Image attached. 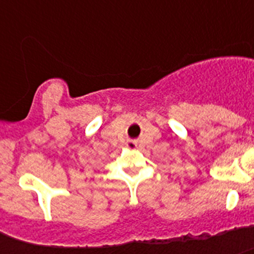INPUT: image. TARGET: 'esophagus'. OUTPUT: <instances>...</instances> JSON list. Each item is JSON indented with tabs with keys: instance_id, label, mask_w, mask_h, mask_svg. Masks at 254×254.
I'll list each match as a JSON object with an SVG mask.
<instances>
[{
	"instance_id": "1",
	"label": "esophagus",
	"mask_w": 254,
	"mask_h": 254,
	"mask_svg": "<svg viewBox=\"0 0 254 254\" xmlns=\"http://www.w3.org/2000/svg\"><path fill=\"white\" fill-rule=\"evenodd\" d=\"M127 147H128L129 150H134L137 147V142H136V141H128V142H127Z\"/></svg>"
}]
</instances>
